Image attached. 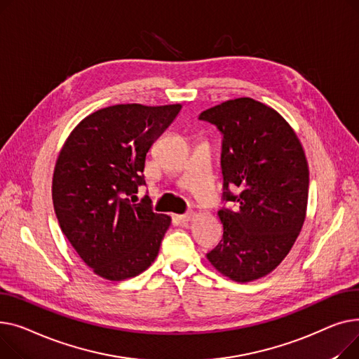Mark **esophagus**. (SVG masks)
<instances>
[{"mask_svg":"<svg viewBox=\"0 0 359 359\" xmlns=\"http://www.w3.org/2000/svg\"><path fill=\"white\" fill-rule=\"evenodd\" d=\"M193 217H194V213L189 212V213H185V215H178V216H177V220L181 222V223H185V222L191 220Z\"/></svg>","mask_w":359,"mask_h":359,"instance_id":"1","label":"esophagus"}]
</instances>
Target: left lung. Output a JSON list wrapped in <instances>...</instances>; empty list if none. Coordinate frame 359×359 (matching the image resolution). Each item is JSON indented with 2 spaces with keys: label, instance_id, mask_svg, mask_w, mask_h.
Here are the masks:
<instances>
[{
  "label": "left lung",
  "instance_id": "obj_1",
  "mask_svg": "<svg viewBox=\"0 0 359 359\" xmlns=\"http://www.w3.org/2000/svg\"><path fill=\"white\" fill-rule=\"evenodd\" d=\"M223 136V239L207 254L212 265L236 283L268 276L288 255L303 227L309 166L291 126L252 98L224 101L203 111ZM238 186L236 196L229 188Z\"/></svg>",
  "mask_w": 359,
  "mask_h": 359
}]
</instances>
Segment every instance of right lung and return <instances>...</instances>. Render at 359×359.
I'll return each instance as SVG.
<instances>
[{
  "mask_svg": "<svg viewBox=\"0 0 359 359\" xmlns=\"http://www.w3.org/2000/svg\"><path fill=\"white\" fill-rule=\"evenodd\" d=\"M181 110L117 104L83 118L57 156L52 200L63 235L81 259L105 280L121 281L149 268L171 224L152 210L146 154Z\"/></svg>",
  "mask_w": 359,
  "mask_h": 359,
  "instance_id": "1",
  "label": "right lung"
}]
</instances>
